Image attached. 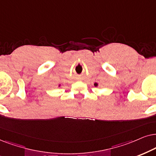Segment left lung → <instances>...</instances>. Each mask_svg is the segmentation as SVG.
<instances>
[{
	"mask_svg": "<svg viewBox=\"0 0 156 156\" xmlns=\"http://www.w3.org/2000/svg\"><path fill=\"white\" fill-rule=\"evenodd\" d=\"M94 86H95V87L98 86V83H95V84H94Z\"/></svg>",
	"mask_w": 156,
	"mask_h": 156,
	"instance_id": "left-lung-1",
	"label": "left lung"
}]
</instances>
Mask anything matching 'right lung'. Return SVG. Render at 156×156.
Listing matches in <instances>:
<instances>
[{
	"label": "right lung",
	"mask_w": 156,
	"mask_h": 156,
	"mask_svg": "<svg viewBox=\"0 0 156 156\" xmlns=\"http://www.w3.org/2000/svg\"><path fill=\"white\" fill-rule=\"evenodd\" d=\"M61 86V84H60V85H59V86H59V87H60V86Z\"/></svg>",
	"instance_id": "right-lung-1"
}]
</instances>
